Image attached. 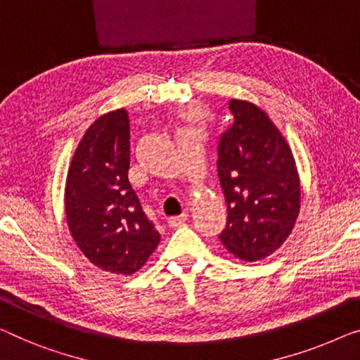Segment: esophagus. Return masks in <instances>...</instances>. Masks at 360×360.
<instances>
[{"label": "esophagus", "mask_w": 360, "mask_h": 360, "mask_svg": "<svg viewBox=\"0 0 360 360\" xmlns=\"http://www.w3.org/2000/svg\"><path fill=\"white\" fill-rule=\"evenodd\" d=\"M186 217H188V214H181V216H175V217H169V226L170 227H180V226H184L185 224V221H186Z\"/></svg>", "instance_id": "esophagus-1"}]
</instances>
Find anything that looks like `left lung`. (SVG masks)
I'll use <instances>...</instances> for the list:
<instances>
[{
  "label": "left lung",
  "mask_w": 360,
  "mask_h": 360,
  "mask_svg": "<svg viewBox=\"0 0 360 360\" xmlns=\"http://www.w3.org/2000/svg\"><path fill=\"white\" fill-rule=\"evenodd\" d=\"M233 123L219 139L217 174L227 202L224 247L242 262L273 255L300 211V179L288 141L262 108L229 102Z\"/></svg>",
  "instance_id": "left-lung-1"
}]
</instances>
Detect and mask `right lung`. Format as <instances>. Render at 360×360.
Listing matches in <instances>:
<instances>
[{
  "label": "right lung",
  "mask_w": 360,
  "mask_h": 360,
  "mask_svg": "<svg viewBox=\"0 0 360 360\" xmlns=\"http://www.w3.org/2000/svg\"><path fill=\"white\" fill-rule=\"evenodd\" d=\"M129 120L124 108L98 117L68 169L65 212L72 240L92 264L129 276L144 266L160 233L128 180Z\"/></svg>",
  "instance_id": "obj_1"
}]
</instances>
